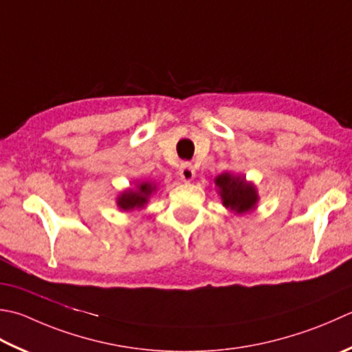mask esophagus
<instances>
[{"label": "esophagus", "instance_id": "obj_1", "mask_svg": "<svg viewBox=\"0 0 352 352\" xmlns=\"http://www.w3.org/2000/svg\"><path fill=\"white\" fill-rule=\"evenodd\" d=\"M178 174H180V178L183 182H192L195 177V169L190 163L186 162L180 166V172H178Z\"/></svg>", "mask_w": 352, "mask_h": 352}]
</instances>
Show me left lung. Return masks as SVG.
Segmentation results:
<instances>
[{
  "label": "left lung",
  "mask_w": 352,
  "mask_h": 352,
  "mask_svg": "<svg viewBox=\"0 0 352 352\" xmlns=\"http://www.w3.org/2000/svg\"><path fill=\"white\" fill-rule=\"evenodd\" d=\"M215 184L223 204L235 213L250 212L258 203L256 188L252 183L245 182V177L243 175H233L230 172H224L215 178Z\"/></svg>",
  "instance_id": "obj_1"
}]
</instances>
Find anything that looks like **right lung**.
<instances>
[{"mask_svg":"<svg viewBox=\"0 0 352 352\" xmlns=\"http://www.w3.org/2000/svg\"><path fill=\"white\" fill-rule=\"evenodd\" d=\"M157 186L149 182H142L137 183L135 189H126L123 190L122 194L117 197V208L122 210H134V209H142L144 204L148 203L149 197L154 194Z\"/></svg>","mask_w":352,"mask_h":352,"instance_id":"add662e5","label":"right lung"}]
</instances>
